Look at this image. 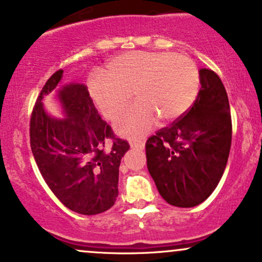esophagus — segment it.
Segmentation results:
<instances>
[{
  "label": "esophagus",
  "instance_id": "1",
  "mask_svg": "<svg viewBox=\"0 0 262 262\" xmlns=\"http://www.w3.org/2000/svg\"><path fill=\"white\" fill-rule=\"evenodd\" d=\"M130 148H133V149H144V143L139 142V140H132Z\"/></svg>",
  "mask_w": 262,
  "mask_h": 262
}]
</instances>
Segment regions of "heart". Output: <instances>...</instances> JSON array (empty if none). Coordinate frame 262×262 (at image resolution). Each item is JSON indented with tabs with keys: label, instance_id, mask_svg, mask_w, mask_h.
<instances>
[{
	"label": "heart",
	"instance_id": "obj_1",
	"mask_svg": "<svg viewBox=\"0 0 262 262\" xmlns=\"http://www.w3.org/2000/svg\"><path fill=\"white\" fill-rule=\"evenodd\" d=\"M90 94L108 119L115 120L118 134L139 138L158 122H172L193 105L200 90V71L191 57L172 52L133 51L115 57L108 75L95 74L89 84Z\"/></svg>",
	"mask_w": 262,
	"mask_h": 262
}]
</instances>
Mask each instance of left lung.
Segmentation results:
<instances>
[{
    "label": "left lung",
    "mask_w": 262,
    "mask_h": 262,
    "mask_svg": "<svg viewBox=\"0 0 262 262\" xmlns=\"http://www.w3.org/2000/svg\"><path fill=\"white\" fill-rule=\"evenodd\" d=\"M201 89L193 105L145 143L147 167L159 194L169 205L194 207L221 180L232 138L230 104L221 79L200 70Z\"/></svg>",
    "instance_id": "obj_1"
}]
</instances>
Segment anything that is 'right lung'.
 Returning <instances> with one entry per match:
<instances>
[{"label": "right lung", "instance_id": "1", "mask_svg": "<svg viewBox=\"0 0 262 262\" xmlns=\"http://www.w3.org/2000/svg\"><path fill=\"white\" fill-rule=\"evenodd\" d=\"M62 73L52 74L38 95L30 119V144L41 176L60 202L76 213L98 214L117 201L120 161L129 144L101 119L84 84L71 82L57 90L64 119L45 112L43 96L56 89Z\"/></svg>", "mask_w": 262, "mask_h": 262}]
</instances>
